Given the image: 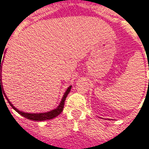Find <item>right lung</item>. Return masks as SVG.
Listing matches in <instances>:
<instances>
[{
  "label": "right lung",
  "mask_w": 149,
  "mask_h": 149,
  "mask_svg": "<svg viewBox=\"0 0 149 149\" xmlns=\"http://www.w3.org/2000/svg\"><path fill=\"white\" fill-rule=\"evenodd\" d=\"M1 65V61L0 62V70L1 72V68H2V65ZM2 88V90H1V88ZM72 86L70 85L69 87L67 88V90L65 91V94L63 95V97H62L61 100V103L59 104L58 106L56 107V109H54L51 110V111H49V112H40V113H29V112H22V111H20V110H18L16 107L13 106V104L9 101V100L8 99V97L7 96L5 95V92L3 90V86H2V81H1V78L0 79V93L1 92H3V94L5 95V97H6V99L8 100V102L9 103V104L11 105V107L13 109L16 111V112H17L20 115L23 116L25 118L29 119V120H36V121H43V120H51V119L55 118L56 116H57L58 115H60L61 112L63 111V109H64V104H65V99H66V97L68 96V94L69 93V92L71 90Z\"/></svg>",
  "instance_id": "1"
}]
</instances>
